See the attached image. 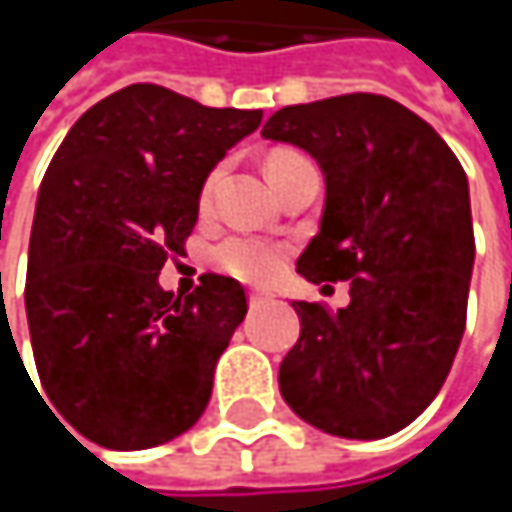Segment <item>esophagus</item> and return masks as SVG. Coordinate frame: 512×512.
Returning <instances> with one entry per match:
<instances>
[{"instance_id": "esophagus-1", "label": "esophagus", "mask_w": 512, "mask_h": 512, "mask_svg": "<svg viewBox=\"0 0 512 512\" xmlns=\"http://www.w3.org/2000/svg\"><path fill=\"white\" fill-rule=\"evenodd\" d=\"M266 302H269V296H266V293H249V305H252V308H260V305H266Z\"/></svg>"}]
</instances>
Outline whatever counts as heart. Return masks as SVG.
<instances>
[{"label":"heart","instance_id":"heart-1","mask_svg":"<svg viewBox=\"0 0 512 512\" xmlns=\"http://www.w3.org/2000/svg\"><path fill=\"white\" fill-rule=\"evenodd\" d=\"M293 154V151H275V154L266 159V165L278 156ZM216 171L201 183V192H198V201L201 207L210 204L213 198V186H216ZM281 260H284V246L278 243H269V240H260V237H225L216 249H213V263L234 275V278H243V281H269L278 269H281Z\"/></svg>","mask_w":512,"mask_h":512}]
</instances>
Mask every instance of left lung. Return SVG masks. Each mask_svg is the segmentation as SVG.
I'll use <instances>...</instances> for the list:
<instances>
[{
  "label": "left lung",
  "instance_id": "left-lung-1",
  "mask_svg": "<svg viewBox=\"0 0 512 512\" xmlns=\"http://www.w3.org/2000/svg\"><path fill=\"white\" fill-rule=\"evenodd\" d=\"M263 139L308 151L326 177L320 234L296 269L350 281L338 314L293 302L302 332L278 367L281 397L329 436L385 439L433 403L460 350L474 266L465 171L382 94L284 106Z\"/></svg>",
  "mask_w": 512,
  "mask_h": 512
}]
</instances>
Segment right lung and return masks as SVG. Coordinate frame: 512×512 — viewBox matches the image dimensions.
I'll list each match as a JSON object with an SVG mask.
<instances>
[{
	"label": "right lung",
	"instance_id": "1",
	"mask_svg": "<svg viewBox=\"0 0 512 512\" xmlns=\"http://www.w3.org/2000/svg\"><path fill=\"white\" fill-rule=\"evenodd\" d=\"M260 118L139 82L91 106L52 156L26 317L44 391L85 439L145 451L204 415L216 361L249 311L246 290L207 272L195 293L174 296L159 269L183 255L213 165Z\"/></svg>",
	"mask_w": 512,
	"mask_h": 512
}]
</instances>
